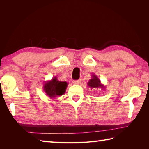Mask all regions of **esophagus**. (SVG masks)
<instances>
[{
    "label": "esophagus",
    "instance_id": "34e87169",
    "mask_svg": "<svg viewBox=\"0 0 149 149\" xmlns=\"http://www.w3.org/2000/svg\"><path fill=\"white\" fill-rule=\"evenodd\" d=\"M81 79H79L78 80H75V81H73V83L74 84H79L81 83Z\"/></svg>",
    "mask_w": 149,
    "mask_h": 149
}]
</instances>
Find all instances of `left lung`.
<instances>
[{
    "instance_id": "obj_1",
    "label": "left lung",
    "mask_w": 149,
    "mask_h": 149,
    "mask_svg": "<svg viewBox=\"0 0 149 149\" xmlns=\"http://www.w3.org/2000/svg\"><path fill=\"white\" fill-rule=\"evenodd\" d=\"M87 86L89 87L90 88H101L102 89H105L106 86L104 84H102L101 82V80L95 74H93L91 75V79H90L89 82L88 83Z\"/></svg>"
}]
</instances>
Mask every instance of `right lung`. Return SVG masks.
I'll return each instance as SVG.
<instances>
[{
  "mask_svg": "<svg viewBox=\"0 0 149 149\" xmlns=\"http://www.w3.org/2000/svg\"><path fill=\"white\" fill-rule=\"evenodd\" d=\"M67 86L66 82L60 81L55 76L51 80L45 81L43 85V91L47 96L53 99L65 94Z\"/></svg>",
  "mask_w": 149,
  "mask_h": 149,
  "instance_id": "add662e5",
  "label": "right lung"
}]
</instances>
